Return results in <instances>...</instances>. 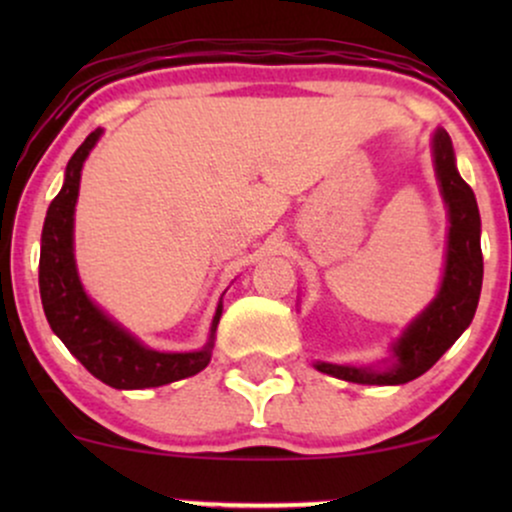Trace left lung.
Segmentation results:
<instances>
[{"instance_id": "left-lung-1", "label": "left lung", "mask_w": 512, "mask_h": 512, "mask_svg": "<svg viewBox=\"0 0 512 512\" xmlns=\"http://www.w3.org/2000/svg\"><path fill=\"white\" fill-rule=\"evenodd\" d=\"M436 173L450 214L448 260L440 291L428 308L404 330L395 344L397 363L392 368L366 370L334 363H317V370L361 385H402L424 375L457 337L467 330L479 305L484 257H481V219L472 187L460 178L455 168L450 134L438 129L433 137Z\"/></svg>"}]
</instances>
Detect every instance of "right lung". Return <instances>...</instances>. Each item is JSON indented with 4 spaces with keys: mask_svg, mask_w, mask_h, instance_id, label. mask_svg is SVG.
I'll return each mask as SVG.
<instances>
[{
    "mask_svg": "<svg viewBox=\"0 0 512 512\" xmlns=\"http://www.w3.org/2000/svg\"><path fill=\"white\" fill-rule=\"evenodd\" d=\"M101 137V129L91 132L67 163V178L60 195L52 199L45 216L43 240H40V298L52 332L79 358L88 373L117 390H144L190 378L211 361L214 332L221 320L223 305L216 308L211 322V339L202 351L192 354H161L146 349L108 320L81 289L74 264V204L79 197L81 166L88 151Z\"/></svg>",
    "mask_w": 512,
    "mask_h": 512,
    "instance_id": "obj_1",
    "label": "right lung"
}]
</instances>
